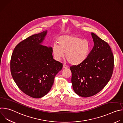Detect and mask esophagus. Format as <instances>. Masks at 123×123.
Instances as JSON below:
<instances>
[{
    "label": "esophagus",
    "instance_id": "obj_1",
    "mask_svg": "<svg viewBox=\"0 0 123 123\" xmlns=\"http://www.w3.org/2000/svg\"><path fill=\"white\" fill-rule=\"evenodd\" d=\"M63 68H68V66H67V65H65V64H64V65H63Z\"/></svg>",
    "mask_w": 123,
    "mask_h": 123
}]
</instances>
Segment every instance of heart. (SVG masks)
Listing matches in <instances>:
<instances>
[{"label": "heart", "instance_id": "1", "mask_svg": "<svg viewBox=\"0 0 123 123\" xmlns=\"http://www.w3.org/2000/svg\"><path fill=\"white\" fill-rule=\"evenodd\" d=\"M57 43H55L52 51L55 58L59 60L64 56L67 61L73 65L83 63L88 57L91 50L89 41L75 36L64 35L60 37Z\"/></svg>", "mask_w": 123, "mask_h": 123}]
</instances>
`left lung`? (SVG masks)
Segmentation results:
<instances>
[{"label": "left lung", "mask_w": 123, "mask_h": 123, "mask_svg": "<svg viewBox=\"0 0 123 123\" xmlns=\"http://www.w3.org/2000/svg\"><path fill=\"white\" fill-rule=\"evenodd\" d=\"M94 46L86 59L70 67L74 92L83 97L95 95L106 86L112 75L114 57L109 45L92 32Z\"/></svg>", "instance_id": "obj_1"}]
</instances>
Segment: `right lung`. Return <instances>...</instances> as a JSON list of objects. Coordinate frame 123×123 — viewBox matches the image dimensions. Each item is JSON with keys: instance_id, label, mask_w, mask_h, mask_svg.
<instances>
[{"instance_id": "right-lung-1", "label": "right lung", "mask_w": 123, "mask_h": 123, "mask_svg": "<svg viewBox=\"0 0 123 123\" xmlns=\"http://www.w3.org/2000/svg\"><path fill=\"white\" fill-rule=\"evenodd\" d=\"M47 31L33 34L17 44L12 55V76L19 89L27 95L39 98L50 90L62 63L55 60L52 48L41 45Z\"/></svg>"}]
</instances>
